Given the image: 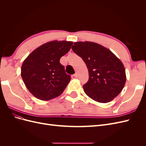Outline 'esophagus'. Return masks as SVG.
<instances>
[{
	"mask_svg": "<svg viewBox=\"0 0 146 146\" xmlns=\"http://www.w3.org/2000/svg\"><path fill=\"white\" fill-rule=\"evenodd\" d=\"M78 72H76V73H75V74H74V76L75 77H78Z\"/></svg>",
	"mask_w": 146,
	"mask_h": 146,
	"instance_id": "1",
	"label": "esophagus"
}]
</instances>
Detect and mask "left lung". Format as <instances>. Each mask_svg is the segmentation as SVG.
Wrapping results in <instances>:
<instances>
[{
	"instance_id": "obj_1",
	"label": "left lung",
	"mask_w": 146,
	"mask_h": 146,
	"mask_svg": "<svg viewBox=\"0 0 146 146\" xmlns=\"http://www.w3.org/2000/svg\"><path fill=\"white\" fill-rule=\"evenodd\" d=\"M72 49L88 69L89 80L83 86L86 94L100 103H108L117 96L126 82L121 61L107 48L93 42H76Z\"/></svg>"
}]
</instances>
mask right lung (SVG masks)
Masks as SVG:
<instances>
[{
  "label": "right lung",
  "instance_id": "right-lung-1",
  "mask_svg": "<svg viewBox=\"0 0 146 146\" xmlns=\"http://www.w3.org/2000/svg\"><path fill=\"white\" fill-rule=\"evenodd\" d=\"M73 42L52 41L33 51L24 61L21 77L35 98L48 100L63 93L70 80L60 63L61 56L70 50Z\"/></svg>",
  "mask_w": 146,
  "mask_h": 146
}]
</instances>
